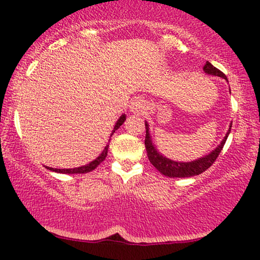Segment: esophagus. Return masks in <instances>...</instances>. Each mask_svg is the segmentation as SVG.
Segmentation results:
<instances>
[{
    "mask_svg": "<svg viewBox=\"0 0 260 260\" xmlns=\"http://www.w3.org/2000/svg\"><path fill=\"white\" fill-rule=\"evenodd\" d=\"M144 103L143 101H141V99H135L133 102V104H131V110H133L134 112H141L144 110Z\"/></svg>",
    "mask_w": 260,
    "mask_h": 260,
    "instance_id": "34e87169",
    "label": "esophagus"
}]
</instances>
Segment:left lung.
Returning a JSON list of instances; mask_svg holds the SVG:
<instances>
[{
    "label": "left lung",
    "instance_id": "left-lung-1",
    "mask_svg": "<svg viewBox=\"0 0 260 260\" xmlns=\"http://www.w3.org/2000/svg\"><path fill=\"white\" fill-rule=\"evenodd\" d=\"M204 71L206 73L212 74V76H216V77H222L223 79L227 80V78L225 74H223L221 71L216 69L212 65L211 62H206V65L204 66ZM232 126V125H231ZM231 126L229 133L226 134L225 138H223L221 144L219 145L215 150H213L211 154H208L205 157H201L197 159V161H191V162H175L172 161V159L163 157L162 155H159L156 149L154 148V145L151 143L150 140V135H149V125L145 123V149H147V154H148V158L152 166L155 167L156 169L158 170L162 175L168 176V177H190V176H195L199 175V174L204 173L207 170L209 167H211L213 163L216 161L218 156L220 152H221L223 145L226 143L227 137H229V134L231 131Z\"/></svg>",
    "mask_w": 260,
    "mask_h": 260
}]
</instances>
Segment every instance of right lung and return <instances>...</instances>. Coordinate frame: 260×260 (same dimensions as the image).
Masks as SVG:
<instances>
[{"label":"right lung","mask_w":260,"mask_h":260,"mask_svg":"<svg viewBox=\"0 0 260 260\" xmlns=\"http://www.w3.org/2000/svg\"><path fill=\"white\" fill-rule=\"evenodd\" d=\"M124 120H125V116L122 115L120 116V118L118 119V122L116 123L115 127H113V131L111 134V136L113 135V133L118 129V127L122 125V124L124 123ZM108 148L109 145H106L104 150H103V152L101 155H99V157H97L94 159V161H92L91 163H88V165L86 166H83V167H79V168H73V169H54V168H49V167H46V168L52 170V172H56V173H62V174H85V173H88V172H92V170H94L97 167L101 165V163L104 161L106 155H108Z\"/></svg>","instance_id":"right-lung-1"}]
</instances>
